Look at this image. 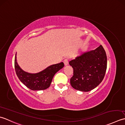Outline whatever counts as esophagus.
<instances>
[{
    "instance_id": "esophagus-1",
    "label": "esophagus",
    "mask_w": 125,
    "mask_h": 125,
    "mask_svg": "<svg viewBox=\"0 0 125 125\" xmlns=\"http://www.w3.org/2000/svg\"><path fill=\"white\" fill-rule=\"evenodd\" d=\"M63 63H64L65 66H67L68 64V59H65L64 60H63Z\"/></svg>"
}]
</instances>
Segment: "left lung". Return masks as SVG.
Instances as JSON below:
<instances>
[{
    "instance_id": "8db88e82",
    "label": "left lung",
    "mask_w": 125,
    "mask_h": 125,
    "mask_svg": "<svg viewBox=\"0 0 125 125\" xmlns=\"http://www.w3.org/2000/svg\"><path fill=\"white\" fill-rule=\"evenodd\" d=\"M69 64L73 68L70 83L75 90L88 92L100 84L107 69V56L102 45L94 50L83 53Z\"/></svg>"
}]
</instances>
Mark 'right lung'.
I'll use <instances>...</instances> for the list:
<instances>
[{"label":"right lung","mask_w":125,"mask_h":125,"mask_svg":"<svg viewBox=\"0 0 125 125\" xmlns=\"http://www.w3.org/2000/svg\"><path fill=\"white\" fill-rule=\"evenodd\" d=\"M64 66L62 62L48 66L37 73L25 72L20 67L17 62V54L14 59V67L17 77L27 87L33 91L46 90L50 87L55 74Z\"/></svg>","instance_id":"1"}]
</instances>
